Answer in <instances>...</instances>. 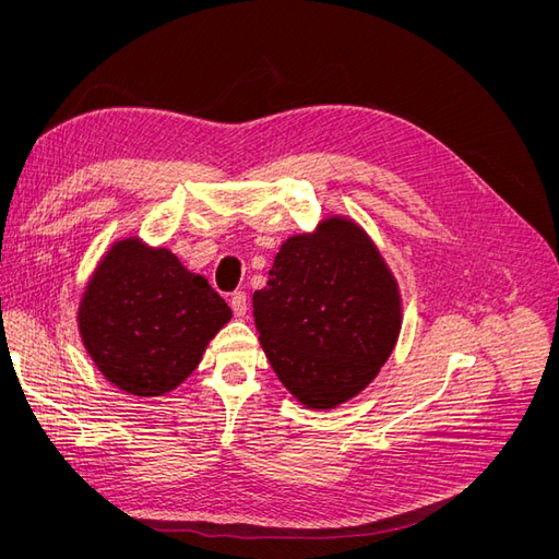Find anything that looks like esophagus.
<instances>
[{"label":"esophagus","instance_id":"obj_1","mask_svg":"<svg viewBox=\"0 0 559 559\" xmlns=\"http://www.w3.org/2000/svg\"><path fill=\"white\" fill-rule=\"evenodd\" d=\"M230 308H233V312L238 314V317H245L247 310H249L247 294H245V292H235V294L230 296Z\"/></svg>","mask_w":559,"mask_h":559}]
</instances>
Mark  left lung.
I'll list each match as a JSON object with an SVG mask.
<instances>
[{
    "label": "left lung",
    "mask_w": 559,
    "mask_h": 559,
    "mask_svg": "<svg viewBox=\"0 0 559 559\" xmlns=\"http://www.w3.org/2000/svg\"><path fill=\"white\" fill-rule=\"evenodd\" d=\"M253 321L282 384L308 408H335L373 382L401 331V296L373 240L343 216L286 240Z\"/></svg>",
    "instance_id": "1"
}]
</instances>
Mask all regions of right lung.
Wrapping results in <instances>:
<instances>
[{"label":"right lung","instance_id":"1","mask_svg":"<svg viewBox=\"0 0 559 559\" xmlns=\"http://www.w3.org/2000/svg\"><path fill=\"white\" fill-rule=\"evenodd\" d=\"M230 317L210 282L173 251L128 238L105 253L88 280L79 331L111 384L134 396H163L193 373Z\"/></svg>","mask_w":559,"mask_h":559}]
</instances>
